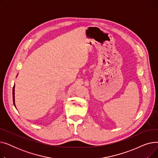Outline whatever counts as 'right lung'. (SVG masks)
Segmentation results:
<instances>
[{"label":"right lung","mask_w":158,"mask_h":158,"mask_svg":"<svg viewBox=\"0 0 158 158\" xmlns=\"http://www.w3.org/2000/svg\"><path fill=\"white\" fill-rule=\"evenodd\" d=\"M13 100L14 106H15V85L13 86Z\"/></svg>","instance_id":"1"}]
</instances>
